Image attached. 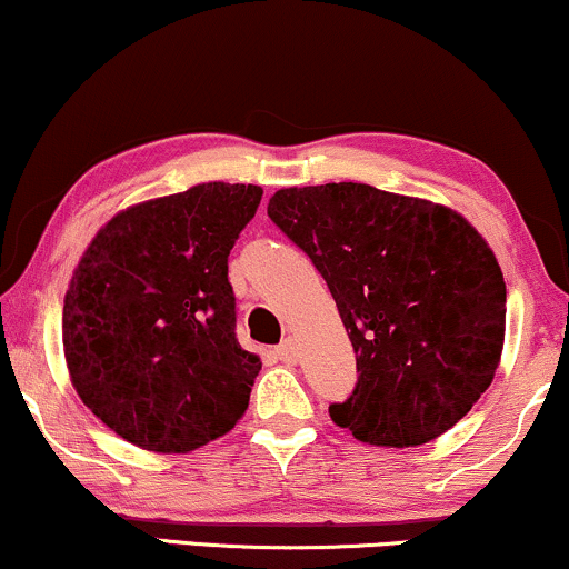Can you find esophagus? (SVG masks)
I'll return each mask as SVG.
<instances>
[{"instance_id":"obj_1","label":"esophagus","mask_w":569,"mask_h":569,"mask_svg":"<svg viewBox=\"0 0 569 569\" xmlns=\"http://www.w3.org/2000/svg\"><path fill=\"white\" fill-rule=\"evenodd\" d=\"M273 356H277V359L282 361V363H298V348H296V342L287 338V340L282 342V346L273 350Z\"/></svg>"}]
</instances>
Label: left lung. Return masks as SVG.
<instances>
[{
	"label": "left lung",
	"mask_w": 569,
	"mask_h": 569,
	"mask_svg": "<svg viewBox=\"0 0 569 569\" xmlns=\"http://www.w3.org/2000/svg\"><path fill=\"white\" fill-rule=\"evenodd\" d=\"M269 216L308 252L338 303L359 382L329 406L369 446H422L490 388L507 284L486 237L453 208L340 181L284 187Z\"/></svg>",
	"instance_id": "obj_1"
}]
</instances>
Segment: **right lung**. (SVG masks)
<instances>
[{"label":"right lung","instance_id":"add662e5","mask_svg":"<svg viewBox=\"0 0 569 569\" xmlns=\"http://www.w3.org/2000/svg\"><path fill=\"white\" fill-rule=\"evenodd\" d=\"M256 184L206 181L152 198L91 237L62 306V353L83 406L156 453H189L248 409L261 356L234 338L229 250Z\"/></svg>","mask_w":569,"mask_h":569}]
</instances>
